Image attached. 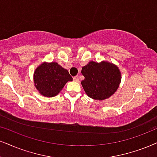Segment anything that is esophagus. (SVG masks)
I'll list each match as a JSON object with an SVG mask.
<instances>
[{"label":"esophagus","mask_w":157,"mask_h":157,"mask_svg":"<svg viewBox=\"0 0 157 157\" xmlns=\"http://www.w3.org/2000/svg\"><path fill=\"white\" fill-rule=\"evenodd\" d=\"M73 80L75 81V82H78V81H79L78 75H77V76H75V77H73Z\"/></svg>","instance_id":"34e87169"}]
</instances>
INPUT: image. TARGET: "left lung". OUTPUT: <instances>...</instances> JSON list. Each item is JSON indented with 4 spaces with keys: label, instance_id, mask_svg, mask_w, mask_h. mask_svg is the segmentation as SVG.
I'll list each match as a JSON object with an SVG mask.
<instances>
[{
    "label": "left lung",
    "instance_id": "8db88e82",
    "mask_svg": "<svg viewBox=\"0 0 157 157\" xmlns=\"http://www.w3.org/2000/svg\"><path fill=\"white\" fill-rule=\"evenodd\" d=\"M85 79L81 84L85 93L95 100L109 98L117 90L121 82L119 67L106 61H89L81 71Z\"/></svg>",
    "mask_w": 157,
    "mask_h": 157
}]
</instances>
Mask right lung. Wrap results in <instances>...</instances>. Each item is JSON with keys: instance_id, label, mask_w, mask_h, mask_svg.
I'll return each mask as SVG.
<instances>
[{"instance_id": "obj_1", "label": "right lung", "mask_w": 157, "mask_h": 157, "mask_svg": "<svg viewBox=\"0 0 157 157\" xmlns=\"http://www.w3.org/2000/svg\"><path fill=\"white\" fill-rule=\"evenodd\" d=\"M35 87L43 96L54 97L60 93L66 83L72 81L68 70L57 62H43L33 75Z\"/></svg>"}]
</instances>
